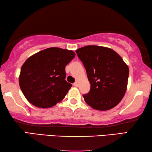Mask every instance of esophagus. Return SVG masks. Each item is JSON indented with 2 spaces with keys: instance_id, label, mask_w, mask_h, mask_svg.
Segmentation results:
<instances>
[{
  "instance_id": "1",
  "label": "esophagus",
  "mask_w": 152,
  "mask_h": 152,
  "mask_svg": "<svg viewBox=\"0 0 152 152\" xmlns=\"http://www.w3.org/2000/svg\"><path fill=\"white\" fill-rule=\"evenodd\" d=\"M74 86H78V82H75V83H74Z\"/></svg>"
}]
</instances>
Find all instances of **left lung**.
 I'll list each match as a JSON object with an SVG mask.
<instances>
[{"mask_svg":"<svg viewBox=\"0 0 152 152\" xmlns=\"http://www.w3.org/2000/svg\"><path fill=\"white\" fill-rule=\"evenodd\" d=\"M85 66L90 91L84 99L93 109L106 111L118 104L127 88L129 69L114 50L88 45L76 50Z\"/></svg>","mask_w":152,"mask_h":152,"instance_id":"left-lung-1","label":"left lung"}]
</instances>
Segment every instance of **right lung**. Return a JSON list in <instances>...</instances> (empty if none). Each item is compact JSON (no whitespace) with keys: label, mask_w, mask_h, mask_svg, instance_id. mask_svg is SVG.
Here are the masks:
<instances>
[{"label":"right lung","mask_w":152,"mask_h":152,"mask_svg":"<svg viewBox=\"0 0 152 152\" xmlns=\"http://www.w3.org/2000/svg\"><path fill=\"white\" fill-rule=\"evenodd\" d=\"M75 57L73 50L50 47L32 55L21 66L20 88L36 107H51L61 102L72 85L65 80V67Z\"/></svg>","instance_id":"right-lung-1"}]
</instances>
